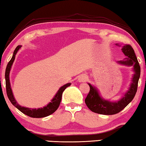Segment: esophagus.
I'll list each match as a JSON object with an SVG mask.
<instances>
[{
    "label": "esophagus",
    "mask_w": 146,
    "mask_h": 146,
    "mask_svg": "<svg viewBox=\"0 0 146 146\" xmlns=\"http://www.w3.org/2000/svg\"><path fill=\"white\" fill-rule=\"evenodd\" d=\"M87 80V77L86 75H81L79 77V82H85Z\"/></svg>",
    "instance_id": "1"
}]
</instances>
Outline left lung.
<instances>
[{
    "instance_id": "left-lung-1",
    "label": "left lung",
    "mask_w": 146,
    "mask_h": 146,
    "mask_svg": "<svg viewBox=\"0 0 146 146\" xmlns=\"http://www.w3.org/2000/svg\"><path fill=\"white\" fill-rule=\"evenodd\" d=\"M123 53L127 56L124 61H120L121 64L134 66L135 74L132 79L129 91L125 94L124 97L117 102H112L104 100L100 97L97 90L89 84L90 87L89 93H88L85 101L87 107L92 112L104 115H112L120 112L133 100L137 89V84L140 76V66L135 54L134 49L129 44H125L122 49Z\"/></svg>"
}]
</instances>
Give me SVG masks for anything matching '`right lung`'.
<instances>
[{
  "label": "right lung",
  "instance_id": "1",
  "mask_svg": "<svg viewBox=\"0 0 146 146\" xmlns=\"http://www.w3.org/2000/svg\"><path fill=\"white\" fill-rule=\"evenodd\" d=\"M21 48V46H18L16 47L15 50L14 51L13 55H12V58L9 63H8L7 68H6L5 71V79H6V90H7V94L8 96V98L11 102V103L13 105L18 108L20 112L24 114L27 115V116L32 117V118H44V117L48 116L49 115L53 114L56 110L58 108L59 104L61 103V97H62L63 92L64 90L66 89L67 87H69L71 85V83H67L63 87H61L58 91H57V94H55L54 98H53L51 102H50L46 106H44V108H38V109H31V108H28L26 107H22V106H20L16 101L14 99L13 94H12V89L11 88V84H10V80H9V73L10 71H11V66L13 63L14 59H15V55L16 53L18 51V50Z\"/></svg>",
  "mask_w": 146,
  "mask_h": 146
}]
</instances>
